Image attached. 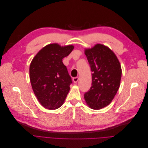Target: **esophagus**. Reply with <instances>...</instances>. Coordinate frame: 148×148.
<instances>
[{"label": "esophagus", "instance_id": "34e87169", "mask_svg": "<svg viewBox=\"0 0 148 148\" xmlns=\"http://www.w3.org/2000/svg\"><path fill=\"white\" fill-rule=\"evenodd\" d=\"M78 80H79V78H78L77 77H75L73 78V82H74L75 83H77Z\"/></svg>", "mask_w": 148, "mask_h": 148}]
</instances>
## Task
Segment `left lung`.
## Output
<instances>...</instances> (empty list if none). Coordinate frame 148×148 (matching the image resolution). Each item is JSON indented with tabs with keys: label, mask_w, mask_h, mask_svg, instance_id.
<instances>
[{
	"label": "left lung",
	"mask_w": 148,
	"mask_h": 148,
	"mask_svg": "<svg viewBox=\"0 0 148 148\" xmlns=\"http://www.w3.org/2000/svg\"><path fill=\"white\" fill-rule=\"evenodd\" d=\"M84 53L92 72V83L84 97L91 108L100 110L112 101L119 90L121 67L115 53L102 44L86 49Z\"/></svg>",
	"instance_id": "obj_1"
}]
</instances>
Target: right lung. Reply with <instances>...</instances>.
Returning a JSON list of instances; mask_svg holds the SVG:
<instances>
[{
    "label": "right lung",
    "mask_w": 148,
    "mask_h": 148,
    "mask_svg": "<svg viewBox=\"0 0 148 148\" xmlns=\"http://www.w3.org/2000/svg\"><path fill=\"white\" fill-rule=\"evenodd\" d=\"M73 45L61 47L51 44L41 49L29 66L33 92L45 108L56 110L64 103L72 83L62 59L73 49Z\"/></svg>",
    "instance_id": "right-lung-1"
}]
</instances>
